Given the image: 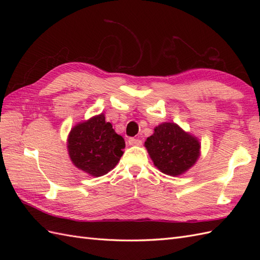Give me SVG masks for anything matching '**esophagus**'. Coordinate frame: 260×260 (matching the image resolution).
<instances>
[{
    "instance_id": "esophagus-1",
    "label": "esophagus",
    "mask_w": 260,
    "mask_h": 260,
    "mask_svg": "<svg viewBox=\"0 0 260 260\" xmlns=\"http://www.w3.org/2000/svg\"><path fill=\"white\" fill-rule=\"evenodd\" d=\"M128 143H129V145L140 146V145H142V141H141L140 139H136V138H130V139L128 140Z\"/></svg>"
}]
</instances>
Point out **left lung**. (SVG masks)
<instances>
[{
	"instance_id": "8db88e82",
	"label": "left lung",
	"mask_w": 260,
	"mask_h": 260,
	"mask_svg": "<svg viewBox=\"0 0 260 260\" xmlns=\"http://www.w3.org/2000/svg\"><path fill=\"white\" fill-rule=\"evenodd\" d=\"M144 146L155 167L172 177L183 175L201 156L200 140L175 122H162L155 127Z\"/></svg>"
}]
</instances>
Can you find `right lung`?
<instances>
[{"label": "right lung", "instance_id": "1", "mask_svg": "<svg viewBox=\"0 0 260 260\" xmlns=\"http://www.w3.org/2000/svg\"><path fill=\"white\" fill-rule=\"evenodd\" d=\"M124 140L102 113L78 122L70 130L67 149L75 166L91 177H102L115 168L123 154Z\"/></svg>", "mask_w": 260, "mask_h": 260}]
</instances>
